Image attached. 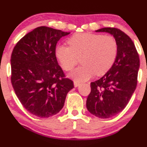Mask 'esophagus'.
<instances>
[{
    "label": "esophagus",
    "mask_w": 147,
    "mask_h": 147,
    "mask_svg": "<svg viewBox=\"0 0 147 147\" xmlns=\"http://www.w3.org/2000/svg\"><path fill=\"white\" fill-rule=\"evenodd\" d=\"M80 84V82H78V81H75V82H74V86H75V87H78Z\"/></svg>",
    "instance_id": "obj_1"
}]
</instances>
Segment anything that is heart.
Listing matches in <instances>:
<instances>
[{
    "label": "heart",
    "mask_w": 147,
    "mask_h": 147,
    "mask_svg": "<svg viewBox=\"0 0 147 147\" xmlns=\"http://www.w3.org/2000/svg\"><path fill=\"white\" fill-rule=\"evenodd\" d=\"M67 42L69 46H57L55 54L66 71L73 69L80 58L82 65L69 74L78 81L87 80L94 74L105 75L112 67L117 55V43L111 35L78 33L69 38Z\"/></svg>",
    "instance_id": "1"
}]
</instances>
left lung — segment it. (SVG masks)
I'll use <instances>...</instances> for the list:
<instances>
[{"label":"left lung","mask_w":147,"mask_h":147,"mask_svg":"<svg viewBox=\"0 0 147 147\" xmlns=\"http://www.w3.org/2000/svg\"><path fill=\"white\" fill-rule=\"evenodd\" d=\"M96 32L113 35L117 43L115 63L102 78L90 83L87 99L89 112L102 119L112 117L123 110L137 85L139 57L131 38L116 28H104Z\"/></svg>","instance_id":"1"}]
</instances>
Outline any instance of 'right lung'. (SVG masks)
<instances>
[{
	"instance_id": "obj_1",
	"label": "right lung",
	"mask_w": 147,
	"mask_h": 147,
	"mask_svg": "<svg viewBox=\"0 0 147 147\" xmlns=\"http://www.w3.org/2000/svg\"><path fill=\"white\" fill-rule=\"evenodd\" d=\"M69 32L40 26L17 42L11 54V80L20 103L32 115L46 118L58 113L74 87L55 55L57 42Z\"/></svg>"
}]
</instances>
